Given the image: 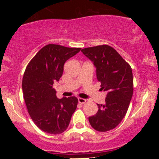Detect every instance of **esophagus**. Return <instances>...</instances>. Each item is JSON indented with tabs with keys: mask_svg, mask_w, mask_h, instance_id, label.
<instances>
[{
	"mask_svg": "<svg viewBox=\"0 0 159 159\" xmlns=\"http://www.w3.org/2000/svg\"><path fill=\"white\" fill-rule=\"evenodd\" d=\"M78 102L80 104H84L86 102V101H87V100L84 99V98H78Z\"/></svg>",
	"mask_w": 159,
	"mask_h": 159,
	"instance_id": "1",
	"label": "esophagus"
}]
</instances>
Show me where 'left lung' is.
<instances>
[{
    "label": "left lung",
    "mask_w": 159,
    "mask_h": 159,
    "mask_svg": "<svg viewBox=\"0 0 159 159\" xmlns=\"http://www.w3.org/2000/svg\"><path fill=\"white\" fill-rule=\"evenodd\" d=\"M81 52L93 63L101 89L107 92L105 104H97V113L89 117V122L95 130L107 132L119 125L129 108L133 94L132 68L109 45L90 47Z\"/></svg>",
    "instance_id": "left-lung-1"
}]
</instances>
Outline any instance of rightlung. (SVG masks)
Segmentation results:
<instances>
[{"instance_id":"add662e5","label":"right lung","mask_w":159,"mask_h":159,"mask_svg":"<svg viewBox=\"0 0 159 159\" xmlns=\"http://www.w3.org/2000/svg\"><path fill=\"white\" fill-rule=\"evenodd\" d=\"M81 49L47 45L40 49L25 69L22 80L24 99L32 120L43 132L61 134L69 126L78 98H58L53 84L63 75L65 62Z\"/></svg>"}]
</instances>
